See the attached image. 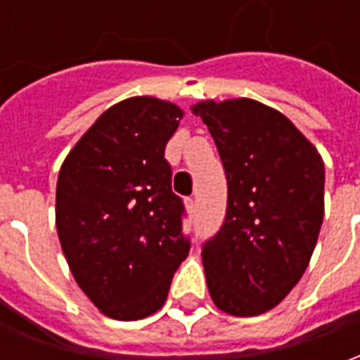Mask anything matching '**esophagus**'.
I'll list each match as a JSON object with an SVG mask.
<instances>
[{
  "label": "esophagus",
  "mask_w": 360,
  "mask_h": 360,
  "mask_svg": "<svg viewBox=\"0 0 360 360\" xmlns=\"http://www.w3.org/2000/svg\"><path fill=\"white\" fill-rule=\"evenodd\" d=\"M185 208H187L188 214H193L196 208V202H195V198H185Z\"/></svg>",
  "instance_id": "esophagus-1"
}]
</instances>
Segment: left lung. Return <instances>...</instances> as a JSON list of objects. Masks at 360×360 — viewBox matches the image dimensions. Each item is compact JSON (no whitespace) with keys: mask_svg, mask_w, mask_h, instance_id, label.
Returning <instances> with one entry per match:
<instances>
[{"mask_svg":"<svg viewBox=\"0 0 360 360\" xmlns=\"http://www.w3.org/2000/svg\"><path fill=\"white\" fill-rule=\"evenodd\" d=\"M227 177L224 226L204 243L214 304L257 316L285 299L307 270L324 218V162L274 108L249 98L200 102Z\"/></svg>","mask_w":360,"mask_h":360,"instance_id":"left-lung-1","label":"left lung"}]
</instances>
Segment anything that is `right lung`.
I'll list each match as a JSON object with an SVG mask.
<instances>
[{
  "label": "right lung",
  "instance_id": "right-lung-1",
  "mask_svg": "<svg viewBox=\"0 0 360 360\" xmlns=\"http://www.w3.org/2000/svg\"><path fill=\"white\" fill-rule=\"evenodd\" d=\"M183 110L152 96L111 105L59 169L56 226L84 295L115 320H141L167 299L187 258L185 206L172 191L165 144Z\"/></svg>",
  "mask_w": 360,
  "mask_h": 360
}]
</instances>
